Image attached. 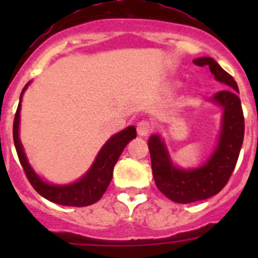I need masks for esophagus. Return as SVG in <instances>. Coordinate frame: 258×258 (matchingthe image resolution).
<instances>
[{
	"mask_svg": "<svg viewBox=\"0 0 258 258\" xmlns=\"http://www.w3.org/2000/svg\"><path fill=\"white\" fill-rule=\"evenodd\" d=\"M152 131V125L151 122L147 121V120H142V121L138 122L137 125V132L141 137H147Z\"/></svg>",
	"mask_w": 258,
	"mask_h": 258,
	"instance_id": "esophagus-1",
	"label": "esophagus"
}]
</instances>
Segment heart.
Returning a JSON list of instances; mask_svg holds the SVG:
<instances>
[{
  "instance_id": "obj_1",
  "label": "heart",
  "mask_w": 258,
  "mask_h": 258,
  "mask_svg": "<svg viewBox=\"0 0 258 258\" xmlns=\"http://www.w3.org/2000/svg\"><path fill=\"white\" fill-rule=\"evenodd\" d=\"M179 85H181V83H179V81H170L169 83V88H172V89L178 88Z\"/></svg>"
}]
</instances>
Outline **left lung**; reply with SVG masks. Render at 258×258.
Here are the masks:
<instances>
[{"label": "left lung", "mask_w": 258, "mask_h": 258, "mask_svg": "<svg viewBox=\"0 0 258 258\" xmlns=\"http://www.w3.org/2000/svg\"><path fill=\"white\" fill-rule=\"evenodd\" d=\"M194 63L199 67H209L214 79L227 88L211 98V102L222 108L216 150L199 168L182 169L173 164L160 136L154 134L149 140L155 183L166 198L181 204L206 200L225 187L236 165L244 138V116L234 77L209 56L195 59Z\"/></svg>", "instance_id": "1"}]
</instances>
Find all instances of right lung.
<instances>
[{
  "label": "right lung",
  "mask_w": 258,
  "mask_h": 258,
  "mask_svg": "<svg viewBox=\"0 0 258 258\" xmlns=\"http://www.w3.org/2000/svg\"><path fill=\"white\" fill-rule=\"evenodd\" d=\"M31 83L27 84L20 94V102L18 106L15 118H14L13 137L14 145L17 149L18 157L22 164L23 169L26 172L27 178L31 182L36 191L41 197L50 202L67 207H86L92 206L101 199L102 195L106 192L109 182L112 179L113 166L117 163L118 157L121 155L125 146L137 137L136 126H127L124 131L113 134L103 145L101 151L98 152L94 163L90 169L85 173L80 179L70 184H54L44 181L40 175L33 170L26 152L23 150V145L19 138V124H20V106L22 98L26 89Z\"/></svg>",
  "instance_id": "obj_1"
}]
</instances>
